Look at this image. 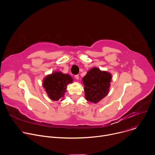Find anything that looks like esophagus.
Instances as JSON below:
<instances>
[{"label":"esophagus","instance_id":"esophagus-1","mask_svg":"<svg viewBox=\"0 0 155 155\" xmlns=\"http://www.w3.org/2000/svg\"><path fill=\"white\" fill-rule=\"evenodd\" d=\"M75 78H76L77 80H79V75H76L75 76Z\"/></svg>","mask_w":155,"mask_h":155}]
</instances>
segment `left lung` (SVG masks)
I'll return each instance as SVG.
<instances>
[{"instance_id": "obj_1", "label": "left lung", "mask_w": 155, "mask_h": 155, "mask_svg": "<svg viewBox=\"0 0 155 155\" xmlns=\"http://www.w3.org/2000/svg\"><path fill=\"white\" fill-rule=\"evenodd\" d=\"M112 74L97 68L87 71L82 78L86 100L96 104L108 93Z\"/></svg>"}]
</instances>
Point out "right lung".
<instances>
[{
    "label": "right lung",
    "mask_w": 155,
    "mask_h": 155,
    "mask_svg": "<svg viewBox=\"0 0 155 155\" xmlns=\"http://www.w3.org/2000/svg\"><path fill=\"white\" fill-rule=\"evenodd\" d=\"M73 80L72 77L69 74L57 71L44 78L42 85L50 99L62 101L65 93L67 91V85L72 83Z\"/></svg>",
    "instance_id": "1"
}]
</instances>
